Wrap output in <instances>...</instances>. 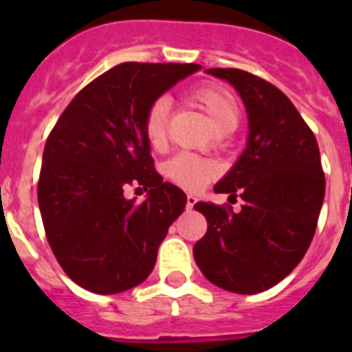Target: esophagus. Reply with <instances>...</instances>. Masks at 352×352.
Returning <instances> with one entry per match:
<instances>
[{
    "label": "esophagus",
    "mask_w": 352,
    "mask_h": 352,
    "mask_svg": "<svg viewBox=\"0 0 352 352\" xmlns=\"http://www.w3.org/2000/svg\"><path fill=\"white\" fill-rule=\"evenodd\" d=\"M195 203H197V197H195V195H192V194L186 195V210H192Z\"/></svg>",
    "instance_id": "1"
}]
</instances>
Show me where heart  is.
I'll list each match as a JSON object with an SVG mask.
<instances>
[{
	"mask_svg": "<svg viewBox=\"0 0 352 352\" xmlns=\"http://www.w3.org/2000/svg\"><path fill=\"white\" fill-rule=\"evenodd\" d=\"M192 100L203 109L214 132H232L238 126L239 107L231 91L220 86H201L194 89ZM170 104L167 98H158L148 109L144 120L146 138L155 148L166 142L167 138V118H169ZM164 173L174 183H178L183 188L197 190L203 185L219 174V169L213 162L204 158L192 157V155H178L170 158L164 167Z\"/></svg>",
	"mask_w": 352,
	"mask_h": 352,
	"instance_id": "b5f03b06",
	"label": "heart"
}]
</instances>
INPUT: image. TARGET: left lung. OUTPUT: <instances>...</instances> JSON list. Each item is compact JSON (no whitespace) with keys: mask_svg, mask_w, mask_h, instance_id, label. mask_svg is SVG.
I'll return each instance as SVG.
<instances>
[{"mask_svg":"<svg viewBox=\"0 0 352 352\" xmlns=\"http://www.w3.org/2000/svg\"><path fill=\"white\" fill-rule=\"evenodd\" d=\"M243 100L247 146L213 186L243 199L239 213L213 203L194 210L208 231L194 245V259L211 284L238 294L273 287L296 268L316 232L324 201V173L312 130L273 84L238 68H208Z\"/></svg>","mask_w":352,"mask_h":352,"instance_id":"1","label":"left lung"}]
</instances>
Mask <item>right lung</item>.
<instances>
[{
  "mask_svg": "<svg viewBox=\"0 0 352 352\" xmlns=\"http://www.w3.org/2000/svg\"><path fill=\"white\" fill-rule=\"evenodd\" d=\"M201 65L121 63L89 82L52 129L42 157L38 206L49 245L72 280L96 294L142 284L186 195L153 169L148 109ZM130 182L150 186L141 205Z\"/></svg>",
  "mask_w": 352,
  "mask_h": 352,
  "instance_id": "add662e5",
  "label": "right lung"
}]
</instances>
